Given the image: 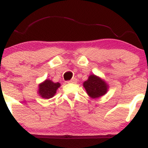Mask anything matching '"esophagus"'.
<instances>
[{
    "label": "esophagus",
    "mask_w": 148,
    "mask_h": 148,
    "mask_svg": "<svg viewBox=\"0 0 148 148\" xmlns=\"http://www.w3.org/2000/svg\"><path fill=\"white\" fill-rule=\"evenodd\" d=\"M76 82H77V79H76V78H73V79L67 81L68 84H76Z\"/></svg>",
    "instance_id": "esophagus-1"
}]
</instances>
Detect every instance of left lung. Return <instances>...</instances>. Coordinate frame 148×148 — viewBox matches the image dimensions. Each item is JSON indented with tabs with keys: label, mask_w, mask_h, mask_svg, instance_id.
Returning <instances> with one entry per match:
<instances>
[{
	"label": "left lung",
	"mask_w": 148,
	"mask_h": 148,
	"mask_svg": "<svg viewBox=\"0 0 148 148\" xmlns=\"http://www.w3.org/2000/svg\"><path fill=\"white\" fill-rule=\"evenodd\" d=\"M84 86L90 97L97 98L106 93L108 86L102 79L95 75H90L84 83Z\"/></svg>",
	"instance_id": "left-lung-1"
}]
</instances>
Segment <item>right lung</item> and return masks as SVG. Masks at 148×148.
Returning <instances> with one entry per match:
<instances>
[{"instance_id":"add662e5","label":"right lung","mask_w":148,"mask_h":148,"mask_svg":"<svg viewBox=\"0 0 148 148\" xmlns=\"http://www.w3.org/2000/svg\"><path fill=\"white\" fill-rule=\"evenodd\" d=\"M60 86L59 83H53L51 80H46L39 86L40 95L45 99H50L55 95L57 89Z\"/></svg>"}]
</instances>
